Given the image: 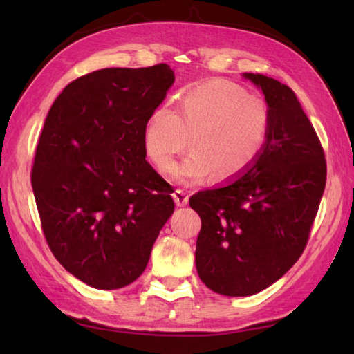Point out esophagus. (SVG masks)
I'll list each match as a JSON object with an SVG mask.
<instances>
[{
  "mask_svg": "<svg viewBox=\"0 0 354 354\" xmlns=\"http://www.w3.org/2000/svg\"><path fill=\"white\" fill-rule=\"evenodd\" d=\"M173 200H175L176 206L183 207V206H185V205H187V203H189V195L185 194L184 190L176 189L175 192H173Z\"/></svg>",
  "mask_w": 354,
  "mask_h": 354,
  "instance_id": "1",
  "label": "esophagus"
}]
</instances>
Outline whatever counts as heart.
<instances>
[{"label": "heart", "instance_id": "obj_1", "mask_svg": "<svg viewBox=\"0 0 354 354\" xmlns=\"http://www.w3.org/2000/svg\"><path fill=\"white\" fill-rule=\"evenodd\" d=\"M270 129L266 101L226 80H211L185 92L178 111L159 106L142 133L143 151L156 170L165 173L187 147L192 153L171 169L173 181L194 184L212 175L232 181L254 164Z\"/></svg>", "mask_w": 354, "mask_h": 354}]
</instances>
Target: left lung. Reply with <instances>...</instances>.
<instances>
[{
	"mask_svg": "<svg viewBox=\"0 0 354 354\" xmlns=\"http://www.w3.org/2000/svg\"><path fill=\"white\" fill-rule=\"evenodd\" d=\"M270 129L254 164L221 187L192 195L201 231L195 263L215 293L248 297L286 274L306 247L326 184L322 143L295 93L259 73Z\"/></svg>",
	"mask_w": 354,
	"mask_h": 354,
	"instance_id": "8db88e82",
	"label": "left lung"
}]
</instances>
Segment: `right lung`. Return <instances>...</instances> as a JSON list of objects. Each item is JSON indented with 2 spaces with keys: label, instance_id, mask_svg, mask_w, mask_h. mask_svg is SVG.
<instances>
[{
  "label": "right lung",
  "instance_id": "obj_1",
  "mask_svg": "<svg viewBox=\"0 0 354 354\" xmlns=\"http://www.w3.org/2000/svg\"><path fill=\"white\" fill-rule=\"evenodd\" d=\"M175 82L167 64L103 68L64 88L41 129L31 184L48 247L95 289L133 283L175 211L142 133Z\"/></svg>",
  "mask_w": 354,
  "mask_h": 354
}]
</instances>
